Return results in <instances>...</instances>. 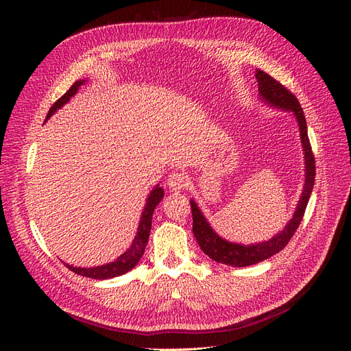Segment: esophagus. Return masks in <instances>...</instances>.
<instances>
[{
    "mask_svg": "<svg viewBox=\"0 0 351 351\" xmlns=\"http://www.w3.org/2000/svg\"><path fill=\"white\" fill-rule=\"evenodd\" d=\"M167 184L173 192H178V190H182L187 186V178L182 173H173L168 176Z\"/></svg>",
    "mask_w": 351,
    "mask_h": 351,
    "instance_id": "esophagus-1",
    "label": "esophagus"
}]
</instances>
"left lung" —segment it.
<instances>
[{
	"label": "left lung",
	"instance_id": "8db88e82",
	"mask_svg": "<svg viewBox=\"0 0 351 351\" xmlns=\"http://www.w3.org/2000/svg\"><path fill=\"white\" fill-rule=\"evenodd\" d=\"M258 80V90H259V99L267 104L268 107L275 110L289 111L294 115L299 127L300 133V143L303 147V158H304V184L303 192L299 199V204L295 206L294 215L291 219L287 222V226L271 237L269 240L253 243V244H243L222 239L218 232L210 227L204 212L197 206L196 200H190L192 205V217H193V234L199 247L204 250L205 254L218 263L230 265V267H249V265L259 263L265 259L274 256L275 253L282 250L287 243L290 241L295 230L299 228L300 222L303 219L304 210L307 206V202L311 199L313 184H315V158L312 154V147L309 143V136H307V124L304 119V112L300 107L299 101L294 95L287 90L281 83H278L274 77L265 71L256 69L254 73Z\"/></svg>",
	"mask_w": 351,
	"mask_h": 351
}]
</instances>
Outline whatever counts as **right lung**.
I'll use <instances>...</instances> for the list:
<instances>
[{
	"label": "right lung",
	"mask_w": 351,
	"mask_h": 351,
	"mask_svg": "<svg viewBox=\"0 0 351 351\" xmlns=\"http://www.w3.org/2000/svg\"><path fill=\"white\" fill-rule=\"evenodd\" d=\"M84 83H86V79H82V80H77L76 83H74L73 86L64 95H62V97L54 105H52L51 110L48 111L47 120L49 119L51 115H54L57 112V110L64 107V105L74 97V95L77 93L79 88ZM162 197H164V189L159 184H156L151 190V193L147 195V197H146V204H145L143 212L141 215L139 227H137V232L134 236V240L130 244V247L127 249L123 254H120V256L117 258L114 262L99 265V267H93V268L71 267L70 263H64L66 267L70 271H73L74 274L83 275V277H88V278H92V280H108V278H114V277H120V275L133 269L137 265V262H139L141 258L143 256L147 240H149L154 210H155V208H156L159 202L162 200Z\"/></svg>",
	"instance_id": "right-lung-1"
}]
</instances>
